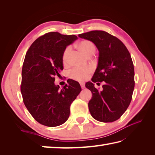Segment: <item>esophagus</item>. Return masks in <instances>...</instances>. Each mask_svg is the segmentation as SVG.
<instances>
[{"instance_id": "esophagus-1", "label": "esophagus", "mask_w": 155, "mask_h": 155, "mask_svg": "<svg viewBox=\"0 0 155 155\" xmlns=\"http://www.w3.org/2000/svg\"><path fill=\"white\" fill-rule=\"evenodd\" d=\"M80 84H81V87L82 88H85V84H84V83H81Z\"/></svg>"}]
</instances>
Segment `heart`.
<instances>
[{"mask_svg":"<svg viewBox=\"0 0 155 155\" xmlns=\"http://www.w3.org/2000/svg\"><path fill=\"white\" fill-rule=\"evenodd\" d=\"M78 48L83 51L86 55H88L92 52H94L95 47L93 42L89 41H81L78 44ZM71 48L68 47L65 48V50L62 54V61L64 62L67 61L68 55L70 52ZM93 71V68L90 66H85V67H74L69 72L70 77L74 80L78 81H83L87 80L89 77L91 73Z\"/></svg>","mask_w":155,"mask_h":155,"instance_id":"1","label":"heart"}]
</instances>
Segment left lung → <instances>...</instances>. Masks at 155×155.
I'll return each instance as SVG.
<instances>
[{
    "mask_svg": "<svg viewBox=\"0 0 155 155\" xmlns=\"http://www.w3.org/2000/svg\"><path fill=\"white\" fill-rule=\"evenodd\" d=\"M97 47L98 62L92 82L85 87L93 96L88 103L91 116L103 123L118 120L129 106L134 88V70L130 54L116 37L103 31H92L78 35ZM105 81L100 91L94 82Z\"/></svg>",
    "mask_w": 155,
    "mask_h": 155,
    "instance_id": "8db88e82",
    "label": "left lung"
}]
</instances>
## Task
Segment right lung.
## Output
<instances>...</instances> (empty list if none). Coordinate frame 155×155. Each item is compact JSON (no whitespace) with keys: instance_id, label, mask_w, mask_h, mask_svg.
<instances>
[{"instance_id":"add662e5","label":"right lung","mask_w":155,"mask_h":155,"mask_svg":"<svg viewBox=\"0 0 155 155\" xmlns=\"http://www.w3.org/2000/svg\"><path fill=\"white\" fill-rule=\"evenodd\" d=\"M77 38L75 35L48 32L35 40L26 54L21 84L23 102L32 117L45 126L64 123L71 103L81 91L80 84L72 79L61 89L54 84V77L63 69V52Z\"/></svg>"}]
</instances>
